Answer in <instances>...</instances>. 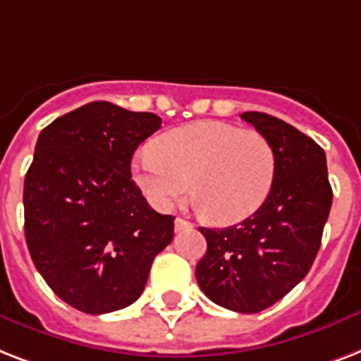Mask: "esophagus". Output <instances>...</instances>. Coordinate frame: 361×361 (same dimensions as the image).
<instances>
[{
    "label": "esophagus",
    "instance_id": "esophagus-1",
    "mask_svg": "<svg viewBox=\"0 0 361 361\" xmlns=\"http://www.w3.org/2000/svg\"><path fill=\"white\" fill-rule=\"evenodd\" d=\"M192 224H190L188 220L184 219H175V231H184V230H190Z\"/></svg>",
    "mask_w": 361,
    "mask_h": 361
}]
</instances>
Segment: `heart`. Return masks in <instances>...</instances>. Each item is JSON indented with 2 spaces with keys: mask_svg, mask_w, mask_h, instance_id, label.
Masks as SVG:
<instances>
[{
  "mask_svg": "<svg viewBox=\"0 0 361 361\" xmlns=\"http://www.w3.org/2000/svg\"><path fill=\"white\" fill-rule=\"evenodd\" d=\"M275 173V149L264 133L219 120L167 131L133 164L135 183L156 209L169 211L192 192L216 224H233L258 211Z\"/></svg>",
  "mask_w": 361,
  "mask_h": 361,
  "instance_id": "obj_1",
  "label": "heart"
}]
</instances>
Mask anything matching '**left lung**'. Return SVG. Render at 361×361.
Masks as SVG:
<instances>
[{
	"instance_id": "1",
	"label": "left lung",
	"mask_w": 361,
	"mask_h": 361,
	"mask_svg": "<svg viewBox=\"0 0 361 361\" xmlns=\"http://www.w3.org/2000/svg\"><path fill=\"white\" fill-rule=\"evenodd\" d=\"M243 120L273 145L276 173L269 195L239 224L200 228L207 252L195 267L203 294L235 312H259L303 281L317 258L334 192L326 152L311 137L265 113Z\"/></svg>"
}]
</instances>
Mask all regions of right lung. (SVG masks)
Instances as JSON below:
<instances>
[{
    "label": "right lung",
    "mask_w": 361,
    "mask_h": 361,
    "mask_svg": "<svg viewBox=\"0 0 361 361\" xmlns=\"http://www.w3.org/2000/svg\"><path fill=\"white\" fill-rule=\"evenodd\" d=\"M161 128L154 113L92 102L39 133L24 180L32 259L60 300L88 314L131 305L173 241L171 214L131 180V156Z\"/></svg>",
    "instance_id": "add662e5"
}]
</instances>
